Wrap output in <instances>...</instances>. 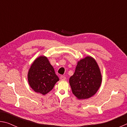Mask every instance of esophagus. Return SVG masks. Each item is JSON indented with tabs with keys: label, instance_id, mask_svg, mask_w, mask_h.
I'll list each match as a JSON object with an SVG mask.
<instances>
[{
	"label": "esophagus",
	"instance_id": "obj_1",
	"mask_svg": "<svg viewBox=\"0 0 127 127\" xmlns=\"http://www.w3.org/2000/svg\"><path fill=\"white\" fill-rule=\"evenodd\" d=\"M60 78H61V80H65L66 77L64 76H61V77H60Z\"/></svg>",
	"mask_w": 127,
	"mask_h": 127
}]
</instances>
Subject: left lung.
Segmentation results:
<instances>
[{"mask_svg":"<svg viewBox=\"0 0 127 127\" xmlns=\"http://www.w3.org/2000/svg\"><path fill=\"white\" fill-rule=\"evenodd\" d=\"M101 82L98 64L93 58L89 56L78 62L74 73L69 78L72 93L78 99H86L94 96Z\"/></svg>","mask_w":127,"mask_h":127,"instance_id":"8db88e82","label":"left lung"}]
</instances>
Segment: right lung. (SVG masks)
Returning <instances> with one entry per match:
<instances>
[{"label":"right lung","mask_w":127,"mask_h":127,"mask_svg":"<svg viewBox=\"0 0 127 127\" xmlns=\"http://www.w3.org/2000/svg\"><path fill=\"white\" fill-rule=\"evenodd\" d=\"M59 80L53 66L45 56H40L33 62L28 73L29 85L33 91L45 95L53 89Z\"/></svg>","instance_id":"1"}]
</instances>
